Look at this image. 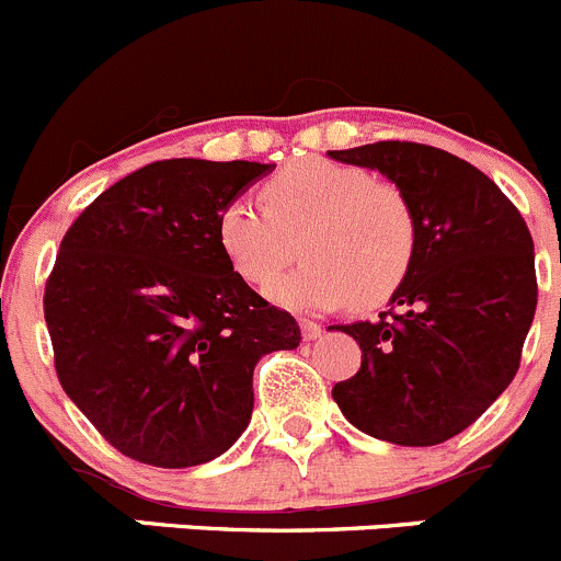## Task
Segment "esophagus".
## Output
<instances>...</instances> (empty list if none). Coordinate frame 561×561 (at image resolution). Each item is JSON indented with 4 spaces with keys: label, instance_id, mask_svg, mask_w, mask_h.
Returning <instances> with one entry per match:
<instances>
[{
    "label": "esophagus",
    "instance_id": "1",
    "mask_svg": "<svg viewBox=\"0 0 561 561\" xmlns=\"http://www.w3.org/2000/svg\"><path fill=\"white\" fill-rule=\"evenodd\" d=\"M298 325H301V334H304V340L307 342H312V340H318L320 334H323V325L320 323H314V320H298Z\"/></svg>",
    "mask_w": 561,
    "mask_h": 561
}]
</instances>
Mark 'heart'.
I'll list each match as a JSON object with an SVG mask.
<instances>
[{
	"mask_svg": "<svg viewBox=\"0 0 561 561\" xmlns=\"http://www.w3.org/2000/svg\"><path fill=\"white\" fill-rule=\"evenodd\" d=\"M263 208L232 199L216 236L230 268L265 287L298 248L308 263L268 287L287 309L329 312L351 298L362 307L386 301L405 282L419 247V219L397 183L364 167L301 159L260 188Z\"/></svg>",
	"mask_w": 561,
	"mask_h": 561,
	"instance_id": "b5f03b06",
	"label": "heart"
}]
</instances>
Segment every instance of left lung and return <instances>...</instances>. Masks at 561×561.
Here are the masks:
<instances>
[{
  "instance_id": "8db88e82",
  "label": "left lung",
  "mask_w": 561,
  "mask_h": 561,
  "mask_svg": "<svg viewBox=\"0 0 561 561\" xmlns=\"http://www.w3.org/2000/svg\"><path fill=\"white\" fill-rule=\"evenodd\" d=\"M411 197L416 260L378 320L331 325L362 367L331 389L351 425L400 447L463 433L515 378L537 307L535 243L524 216L477 167L416 142L329 150Z\"/></svg>"
}]
</instances>
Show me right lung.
Masks as SVG:
<instances>
[{
	"mask_svg": "<svg viewBox=\"0 0 561 561\" xmlns=\"http://www.w3.org/2000/svg\"><path fill=\"white\" fill-rule=\"evenodd\" d=\"M271 164L153 161L81 210L59 243L43 314L65 394L125 458L208 463L252 419L260 356L301 342L227 263L221 208Z\"/></svg>",
	"mask_w": 561,
	"mask_h": 561,
	"instance_id": "right-lung-1",
	"label": "right lung"
}]
</instances>
